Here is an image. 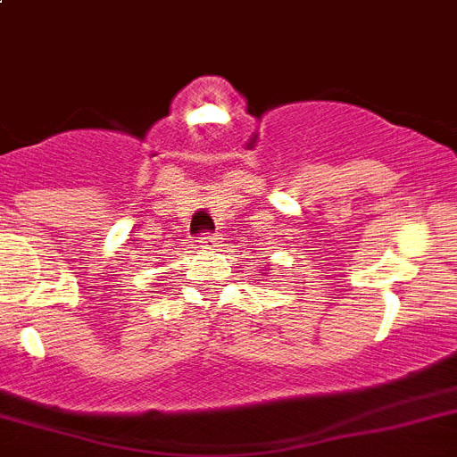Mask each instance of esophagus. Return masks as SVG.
<instances>
[{
    "instance_id": "34e87169",
    "label": "esophagus",
    "mask_w": 457,
    "mask_h": 457,
    "mask_svg": "<svg viewBox=\"0 0 457 457\" xmlns=\"http://www.w3.org/2000/svg\"><path fill=\"white\" fill-rule=\"evenodd\" d=\"M217 243H220V237H214V236L198 237V247L201 249H212V247H217Z\"/></svg>"
}]
</instances>
